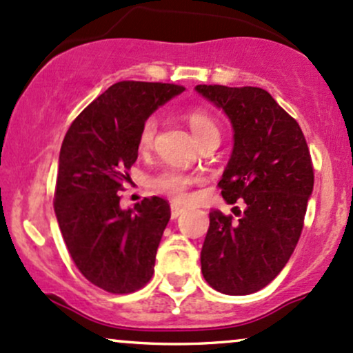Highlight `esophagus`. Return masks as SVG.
<instances>
[{
	"label": "esophagus",
	"instance_id": "34e87169",
	"mask_svg": "<svg viewBox=\"0 0 353 353\" xmlns=\"http://www.w3.org/2000/svg\"><path fill=\"white\" fill-rule=\"evenodd\" d=\"M183 212H185V207H181V205L178 203H172V219H178Z\"/></svg>",
	"mask_w": 353,
	"mask_h": 353
}]
</instances>
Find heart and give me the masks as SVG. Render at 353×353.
Returning a JSON list of instances; mask_svg holds the SVG:
<instances>
[{"label":"heart","instance_id":"1","mask_svg":"<svg viewBox=\"0 0 353 353\" xmlns=\"http://www.w3.org/2000/svg\"><path fill=\"white\" fill-rule=\"evenodd\" d=\"M188 125L192 133L195 134L196 140H201L203 137H207L210 133H219L215 121L212 120V117H208L203 112H192L188 114ZM157 133V118L150 117L145 121L143 126L140 130V146L141 148H150V145L153 143V137ZM196 181L195 176L188 175V173L181 172V170L170 168L161 172L160 175H157L152 180L153 188L158 192L165 193L173 198H183L187 195L188 188L192 187Z\"/></svg>","mask_w":353,"mask_h":353}]
</instances>
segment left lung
<instances>
[{"instance_id":"obj_1","label":"left lung","mask_w":353,"mask_h":353,"mask_svg":"<svg viewBox=\"0 0 353 353\" xmlns=\"http://www.w3.org/2000/svg\"><path fill=\"white\" fill-rule=\"evenodd\" d=\"M196 93L227 114L233 148L221 175V196L239 220L210 212L201 273L225 295L267 287L294 253L314 192V166L300 126L268 91L196 85Z\"/></svg>"}]
</instances>
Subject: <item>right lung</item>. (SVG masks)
Segmentation results:
<instances>
[{
	"label": "right lung",
	"mask_w": 353,
	"mask_h": 353,
	"mask_svg": "<svg viewBox=\"0 0 353 353\" xmlns=\"http://www.w3.org/2000/svg\"><path fill=\"white\" fill-rule=\"evenodd\" d=\"M183 91L114 83L78 114L59 150L54 213L63 240L85 279L112 294H132L153 275L168 201L152 196L121 208L118 190L138 158L141 126Z\"/></svg>",
	"instance_id": "right-lung-1"
}]
</instances>
